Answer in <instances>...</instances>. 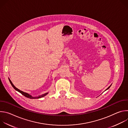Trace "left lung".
<instances>
[{
    "instance_id": "obj_1",
    "label": "left lung",
    "mask_w": 128,
    "mask_h": 128,
    "mask_svg": "<svg viewBox=\"0 0 128 128\" xmlns=\"http://www.w3.org/2000/svg\"><path fill=\"white\" fill-rule=\"evenodd\" d=\"M110 86H109V87H108V88H107V89H106V90H108V88H110Z\"/></svg>"
}]
</instances>
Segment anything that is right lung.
Listing matches in <instances>:
<instances>
[{"instance_id":"right-lung-1","label":"right lung","mask_w":128,"mask_h":128,"mask_svg":"<svg viewBox=\"0 0 128 128\" xmlns=\"http://www.w3.org/2000/svg\"><path fill=\"white\" fill-rule=\"evenodd\" d=\"M8 80H9V81H10V82L11 85L16 90H17L18 92H20L21 94H22L23 95H24V96H25V97H27V98H30V99H38V98H42V97H43L46 96V95L48 94V93H45V94H43V95H41V96H38V97H32L31 95H29V94H28V93H25V92H23V91L20 90L19 89L17 88L12 83V82H11V80H10V79L8 78Z\"/></svg>"}]
</instances>
